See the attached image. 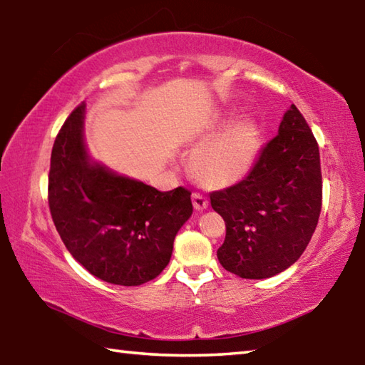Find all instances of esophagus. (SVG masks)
<instances>
[{"instance_id":"obj_1","label":"esophagus","mask_w":365,"mask_h":365,"mask_svg":"<svg viewBox=\"0 0 365 365\" xmlns=\"http://www.w3.org/2000/svg\"><path fill=\"white\" fill-rule=\"evenodd\" d=\"M191 201H193V206H195V209L196 211H205V209L207 207V200L202 195H200V193H193L191 195Z\"/></svg>"}]
</instances>
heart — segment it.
Returning <instances> with one entry per match:
<instances>
[{
	"label": "heart",
	"instance_id": "heart-1",
	"mask_svg": "<svg viewBox=\"0 0 365 365\" xmlns=\"http://www.w3.org/2000/svg\"><path fill=\"white\" fill-rule=\"evenodd\" d=\"M259 146L261 130L256 120L242 119L230 125V119H222L202 137L191 158V169L207 188L230 187L250 174Z\"/></svg>",
	"mask_w": 365,
	"mask_h": 365
}]
</instances>
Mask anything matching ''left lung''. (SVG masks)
I'll list each match as a JSON object with an SVG mask.
<instances>
[{"mask_svg": "<svg viewBox=\"0 0 365 365\" xmlns=\"http://www.w3.org/2000/svg\"><path fill=\"white\" fill-rule=\"evenodd\" d=\"M211 206L225 220L217 250L225 270L261 280L298 261L322 209V172L317 141L294 104L248 177L211 193Z\"/></svg>", "mask_w": 365, "mask_h": 365, "instance_id": "left-lung-1", "label": "left lung"}]
</instances>
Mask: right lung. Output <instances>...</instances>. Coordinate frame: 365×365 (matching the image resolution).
<instances>
[{"label":"right lung","instance_id":"add662e5","mask_svg":"<svg viewBox=\"0 0 365 365\" xmlns=\"http://www.w3.org/2000/svg\"><path fill=\"white\" fill-rule=\"evenodd\" d=\"M85 108L72 110L53 145L49 211L66 248L91 275L138 287L169 264L175 235L193 214L191 193L158 191L91 158Z\"/></svg>","mask_w":365,"mask_h":365}]
</instances>
